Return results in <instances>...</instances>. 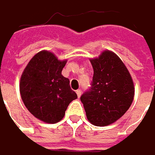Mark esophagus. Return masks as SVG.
I'll return each mask as SVG.
<instances>
[{
	"instance_id": "34e87169",
	"label": "esophagus",
	"mask_w": 155,
	"mask_h": 155,
	"mask_svg": "<svg viewBox=\"0 0 155 155\" xmlns=\"http://www.w3.org/2000/svg\"><path fill=\"white\" fill-rule=\"evenodd\" d=\"M76 93H77L78 97H80V96H81V89H78V90L76 91Z\"/></svg>"
}]
</instances>
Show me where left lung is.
Listing matches in <instances>:
<instances>
[{
  "label": "left lung",
  "mask_w": 155,
  "mask_h": 155,
  "mask_svg": "<svg viewBox=\"0 0 155 155\" xmlns=\"http://www.w3.org/2000/svg\"><path fill=\"white\" fill-rule=\"evenodd\" d=\"M90 62L93 79L80 100L91 124L108 125L129 109L134 95V83L124 64L111 51H104Z\"/></svg>",
  "instance_id": "8db88e82"
}]
</instances>
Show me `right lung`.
I'll return each mask as SVG.
<instances>
[{
    "label": "right lung",
    "mask_w": 155,
    "mask_h": 155,
    "mask_svg": "<svg viewBox=\"0 0 155 155\" xmlns=\"http://www.w3.org/2000/svg\"><path fill=\"white\" fill-rule=\"evenodd\" d=\"M66 60L60 61L48 51L36 54L25 68L20 92L27 109L38 119L55 124L60 121L71 101L78 97L69 79L61 75Z\"/></svg>",
    "instance_id": "right-lung-1"
}]
</instances>
